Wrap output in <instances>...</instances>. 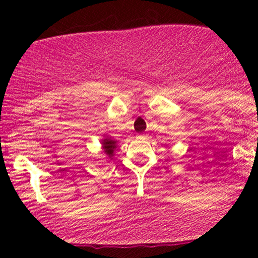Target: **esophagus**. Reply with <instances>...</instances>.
<instances>
[{
    "label": "esophagus",
    "instance_id": "obj_1",
    "mask_svg": "<svg viewBox=\"0 0 258 258\" xmlns=\"http://www.w3.org/2000/svg\"><path fill=\"white\" fill-rule=\"evenodd\" d=\"M139 137H142V139H144V137H146V135H145V134H144V135H140Z\"/></svg>",
    "mask_w": 258,
    "mask_h": 258
}]
</instances>
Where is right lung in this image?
<instances>
[{
  "instance_id": "1",
  "label": "right lung",
  "mask_w": 258,
  "mask_h": 258,
  "mask_svg": "<svg viewBox=\"0 0 258 258\" xmlns=\"http://www.w3.org/2000/svg\"><path fill=\"white\" fill-rule=\"evenodd\" d=\"M117 140L112 139L108 135H103V139L101 140V145H102V152L105 153V156L107 157V160H112L114 156V152H116L117 148Z\"/></svg>"
}]
</instances>
